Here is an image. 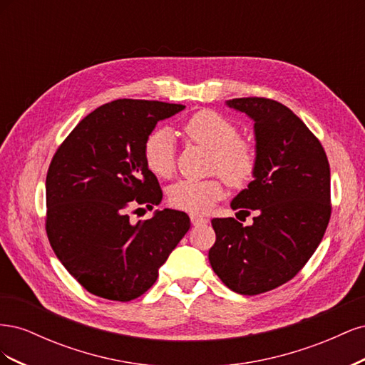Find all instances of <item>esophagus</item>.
<instances>
[{"instance_id":"1","label":"esophagus","mask_w":365,"mask_h":365,"mask_svg":"<svg viewBox=\"0 0 365 365\" xmlns=\"http://www.w3.org/2000/svg\"><path fill=\"white\" fill-rule=\"evenodd\" d=\"M190 219H192L193 225H205L208 222L207 217L200 216V215H190Z\"/></svg>"}]
</instances>
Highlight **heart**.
Segmentation results:
<instances>
[{
    "label": "heart",
    "mask_w": 365,
    "mask_h": 365,
    "mask_svg": "<svg viewBox=\"0 0 365 365\" xmlns=\"http://www.w3.org/2000/svg\"><path fill=\"white\" fill-rule=\"evenodd\" d=\"M182 135L196 145L212 150L210 170L219 173L233 187L251 180L257 165V149L254 143L239 135L233 120L213 109H201L182 125ZM143 158L146 168L160 178H170L175 173V146L169 130L157 129L145 141ZM220 178L204 181L184 180L169 189L168 200L175 208L190 213H205L224 196Z\"/></svg>",
    "instance_id": "b5f03b06"
}]
</instances>
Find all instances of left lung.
<instances>
[{
	"mask_svg": "<svg viewBox=\"0 0 365 365\" xmlns=\"http://www.w3.org/2000/svg\"><path fill=\"white\" fill-rule=\"evenodd\" d=\"M227 105L256 121L254 180L231 202L256 216L248 227L215 217L208 260L231 291L257 295L294 279L318 248L332 213L330 168L322 143L288 106L264 97Z\"/></svg>",
	"mask_w": 365,
	"mask_h": 365,
	"instance_id": "left-lung-1",
	"label": "left lung"
}]
</instances>
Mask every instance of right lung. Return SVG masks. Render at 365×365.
<instances>
[{"instance_id": "1", "label": "right lung", "mask_w": 365, "mask_h": 365, "mask_svg": "<svg viewBox=\"0 0 365 365\" xmlns=\"http://www.w3.org/2000/svg\"><path fill=\"white\" fill-rule=\"evenodd\" d=\"M184 105L118 101L82 118L54 153L46 181V231L73 277L97 297L130 302L157 282L158 268L190 228V217L164 208L132 222L129 213L161 202L143 146L160 120Z\"/></svg>"}]
</instances>
